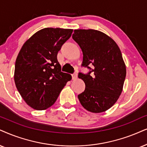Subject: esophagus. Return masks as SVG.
<instances>
[{
  "label": "esophagus",
  "mask_w": 147,
  "mask_h": 147,
  "mask_svg": "<svg viewBox=\"0 0 147 147\" xmlns=\"http://www.w3.org/2000/svg\"><path fill=\"white\" fill-rule=\"evenodd\" d=\"M72 79L73 80H75L77 79V73H74L72 75Z\"/></svg>",
  "instance_id": "esophagus-1"
}]
</instances>
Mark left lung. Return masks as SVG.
Listing matches in <instances>:
<instances>
[{"label": "left lung", "mask_w": 147, "mask_h": 147, "mask_svg": "<svg viewBox=\"0 0 147 147\" xmlns=\"http://www.w3.org/2000/svg\"><path fill=\"white\" fill-rule=\"evenodd\" d=\"M72 38L82 50V66L90 70L87 75L79 73L85 89L78 98L87 111L105 112L115 105L123 90L126 67L121 50L113 38L96 30H75Z\"/></svg>", "instance_id": "1"}]
</instances>
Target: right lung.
Masks as SVG:
<instances>
[{
	"label": "right lung",
	"instance_id": "1",
	"mask_svg": "<svg viewBox=\"0 0 147 147\" xmlns=\"http://www.w3.org/2000/svg\"><path fill=\"white\" fill-rule=\"evenodd\" d=\"M73 30L45 28L24 42L15 65L14 81L28 105L45 110L56 101L71 75L61 72L57 52Z\"/></svg>",
	"mask_w": 147,
	"mask_h": 147
}]
</instances>
